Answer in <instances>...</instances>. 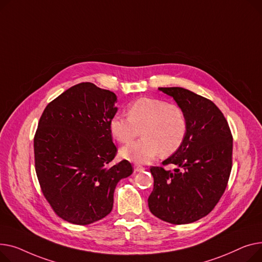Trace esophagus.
<instances>
[{"mask_svg": "<svg viewBox=\"0 0 262 262\" xmlns=\"http://www.w3.org/2000/svg\"><path fill=\"white\" fill-rule=\"evenodd\" d=\"M134 170L137 171V172H140V171L145 170V168L143 166H141V165H134Z\"/></svg>", "mask_w": 262, "mask_h": 262, "instance_id": "esophagus-1", "label": "esophagus"}]
</instances>
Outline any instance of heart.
Returning <instances> with one entry per match:
<instances>
[{"mask_svg":"<svg viewBox=\"0 0 262 262\" xmlns=\"http://www.w3.org/2000/svg\"><path fill=\"white\" fill-rule=\"evenodd\" d=\"M128 116L114 115L109 128L112 136L120 143L128 144L143 133L140 141L122 147L120 156L135 164H147L162 151L171 155L184 142L187 122L183 110L176 103L163 99L143 97L131 102Z\"/></svg>","mask_w":262,"mask_h":262,"instance_id":"1","label":"heart"}]
</instances>
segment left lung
Wrapping results in <instances>:
<instances>
[{
    "instance_id": "left-lung-1",
    "label": "left lung",
    "mask_w": 262,
    "mask_h": 262,
    "mask_svg": "<svg viewBox=\"0 0 262 262\" xmlns=\"http://www.w3.org/2000/svg\"><path fill=\"white\" fill-rule=\"evenodd\" d=\"M174 99L186 117L184 142L164 165L151 167L155 179L150 211L171 224H188L208 214L222 196L232 170L233 137L219 107L184 88H159Z\"/></svg>"
}]
</instances>
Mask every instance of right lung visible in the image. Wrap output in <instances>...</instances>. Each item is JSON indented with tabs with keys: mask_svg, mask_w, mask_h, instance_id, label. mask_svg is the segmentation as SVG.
<instances>
[{
	"mask_svg": "<svg viewBox=\"0 0 262 262\" xmlns=\"http://www.w3.org/2000/svg\"><path fill=\"white\" fill-rule=\"evenodd\" d=\"M117 96L91 82L76 84L46 105L34 138L36 172L54 211L78 225L112 210L117 183L132 174L116 156L109 128Z\"/></svg>",
	"mask_w": 262,
	"mask_h": 262,
	"instance_id": "obj_1",
	"label": "right lung"
}]
</instances>
